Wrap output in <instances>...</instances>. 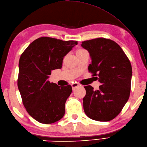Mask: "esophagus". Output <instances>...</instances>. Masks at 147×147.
<instances>
[{"mask_svg":"<svg viewBox=\"0 0 147 147\" xmlns=\"http://www.w3.org/2000/svg\"><path fill=\"white\" fill-rule=\"evenodd\" d=\"M78 86H79V84L78 83H73V84H72V85H71V86H72V88H73V90L75 89L76 88H77V87Z\"/></svg>","mask_w":147,"mask_h":147,"instance_id":"34e87169","label":"esophagus"}]
</instances>
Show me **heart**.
Instances as JSON below:
<instances>
[{
  "instance_id": "b5f03b06",
  "label": "heart",
  "mask_w": 147,
  "mask_h": 147,
  "mask_svg": "<svg viewBox=\"0 0 147 147\" xmlns=\"http://www.w3.org/2000/svg\"><path fill=\"white\" fill-rule=\"evenodd\" d=\"M85 51V50L83 49H78L77 51H76V54H78V53H80V52H82L83 51Z\"/></svg>"
}]
</instances>
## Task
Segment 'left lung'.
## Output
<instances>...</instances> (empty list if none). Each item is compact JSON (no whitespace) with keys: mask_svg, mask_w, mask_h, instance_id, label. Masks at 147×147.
I'll list each match as a JSON object with an SVG mask.
<instances>
[{"mask_svg":"<svg viewBox=\"0 0 147 147\" xmlns=\"http://www.w3.org/2000/svg\"><path fill=\"white\" fill-rule=\"evenodd\" d=\"M82 43L92 58L89 73L102 84L98 90L90 85L84 86V111L92 119L111 121L120 113L129 99L131 64L123 49L113 40L97 38Z\"/></svg>","mask_w":147,"mask_h":147,"instance_id":"1","label":"left lung"}]
</instances>
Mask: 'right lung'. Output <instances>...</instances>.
Instances as JSON below:
<instances>
[{"label":"right lung","instance_id":"1","mask_svg":"<svg viewBox=\"0 0 147 147\" xmlns=\"http://www.w3.org/2000/svg\"><path fill=\"white\" fill-rule=\"evenodd\" d=\"M77 41L43 36L25 49L19 62L18 86L26 111L42 124H52L65 114V103L72 92L70 85L50 83L52 70L61 69L64 56Z\"/></svg>","mask_w":147,"mask_h":147}]
</instances>
